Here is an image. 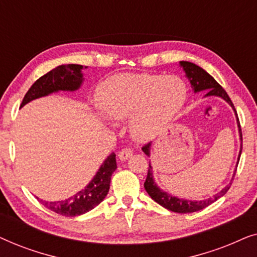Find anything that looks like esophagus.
<instances>
[{
	"label": "esophagus",
	"instance_id": "obj_1",
	"mask_svg": "<svg viewBox=\"0 0 257 257\" xmlns=\"http://www.w3.org/2000/svg\"><path fill=\"white\" fill-rule=\"evenodd\" d=\"M132 154H133V152L131 149H122L120 152H119L118 158L120 161H126L132 157Z\"/></svg>",
	"mask_w": 257,
	"mask_h": 257
}]
</instances>
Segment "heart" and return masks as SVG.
<instances>
[{"mask_svg":"<svg viewBox=\"0 0 257 257\" xmlns=\"http://www.w3.org/2000/svg\"><path fill=\"white\" fill-rule=\"evenodd\" d=\"M187 89L177 76L120 73L99 84L97 105L105 117L130 121L132 136L147 142L163 132L184 106Z\"/></svg>","mask_w":257,"mask_h":257,"instance_id":"obj_1","label":"heart"}]
</instances>
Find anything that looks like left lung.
<instances>
[{
    "label": "left lung",
    "mask_w": 257,
    "mask_h": 257,
    "mask_svg": "<svg viewBox=\"0 0 257 257\" xmlns=\"http://www.w3.org/2000/svg\"><path fill=\"white\" fill-rule=\"evenodd\" d=\"M179 66H180L182 71L185 72V77L188 79L189 84H191L193 92L198 93V92H201V91H206L205 97H219L221 99L226 101V103H228V105L233 108L235 118H236V122H237L238 137H240V142H241L240 152H238V156H237L236 167H235L234 174L230 179V182L226 186V187L221 189L219 193H216V194H214L213 196H210V198L205 199V200L182 199V198H178V196L172 195L171 193H168L166 191H164L163 188L159 187V185L157 184L156 180H154L153 167L150 161V168H149V172H147V178H146L145 184H144V187H145L147 194H149L154 201L159 203L160 206L165 207V208H167L168 210H172V212L193 213V212H198V210H201L203 208H206V207H208L209 205H212L213 202H215L216 200H219L221 196H223L228 192L231 182L234 180L235 172H236L237 164L238 161H240V157L242 153V132H241V126H240V121H238L236 110H235L229 96H228L226 91L222 89V86H221L220 84L206 71V70L200 68L199 65L194 64V63L181 61L179 62ZM151 149H152V144H147L146 146L143 147V152L145 153L147 157H151Z\"/></svg>",
    "instance_id": "obj_1"
}]
</instances>
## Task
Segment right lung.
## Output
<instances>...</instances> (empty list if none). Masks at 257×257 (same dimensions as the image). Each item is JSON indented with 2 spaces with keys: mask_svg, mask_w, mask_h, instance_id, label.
I'll list each match as a JSON object with an SVG mask.
<instances>
[{
  "mask_svg": "<svg viewBox=\"0 0 257 257\" xmlns=\"http://www.w3.org/2000/svg\"><path fill=\"white\" fill-rule=\"evenodd\" d=\"M86 68L87 66H85V69ZM83 69L84 66L78 64H62L52 69L33 84V86L24 96L21 107L35 99L50 96L59 91L73 92L80 89L84 82ZM115 168H117L115 154L112 152L103 161L89 184L79 192H77L75 195L65 200H61V201H45L40 198L37 199L44 207L59 215H82L99 205L107 195L112 173L115 171Z\"/></svg>",
  "mask_w": 257,
  "mask_h": 257,
  "instance_id": "obj_1",
  "label": "right lung"
}]
</instances>
